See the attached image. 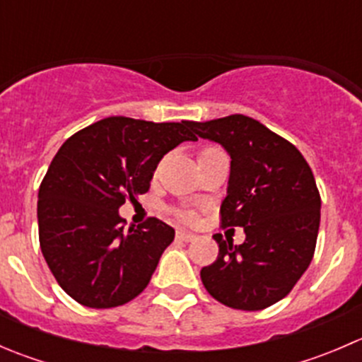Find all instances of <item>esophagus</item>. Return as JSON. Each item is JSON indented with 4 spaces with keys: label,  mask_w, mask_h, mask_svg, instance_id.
<instances>
[{
    "label": "esophagus",
    "mask_w": 362,
    "mask_h": 362,
    "mask_svg": "<svg viewBox=\"0 0 362 362\" xmlns=\"http://www.w3.org/2000/svg\"><path fill=\"white\" fill-rule=\"evenodd\" d=\"M177 240H180V242H194L196 240V235L191 231H177Z\"/></svg>",
    "instance_id": "obj_1"
}]
</instances>
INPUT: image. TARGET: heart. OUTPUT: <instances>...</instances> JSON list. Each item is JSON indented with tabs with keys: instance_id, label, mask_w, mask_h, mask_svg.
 <instances>
[{
	"instance_id": "1",
	"label": "heart",
	"mask_w": 362,
	"mask_h": 362,
	"mask_svg": "<svg viewBox=\"0 0 362 362\" xmlns=\"http://www.w3.org/2000/svg\"><path fill=\"white\" fill-rule=\"evenodd\" d=\"M215 151H218V148H217V147H206V148H203V151L198 154V158H199V156L210 154V152H215ZM177 217L184 218V221H191V218L194 217V214H192V211H189V210H177Z\"/></svg>"
}]
</instances>
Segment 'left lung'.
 I'll use <instances>...</instances> for the list:
<instances>
[{"label": "left lung", "mask_w": 362, "mask_h": 362, "mask_svg": "<svg viewBox=\"0 0 362 362\" xmlns=\"http://www.w3.org/2000/svg\"><path fill=\"white\" fill-rule=\"evenodd\" d=\"M191 129L231 156L222 228H243L245 242L214 235L218 255L202 269L211 298L236 310H264L293 291L313 257L320 194L301 152L252 117L194 122Z\"/></svg>", "instance_id": "obj_1"}]
</instances>
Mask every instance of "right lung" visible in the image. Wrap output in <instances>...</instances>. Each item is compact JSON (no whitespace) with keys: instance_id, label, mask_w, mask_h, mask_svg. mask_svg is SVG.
I'll return each instance as SVG.
<instances>
[{"instance_id":"right-lung-1","label":"right lung","mask_w":362,"mask_h":362,"mask_svg":"<svg viewBox=\"0 0 362 362\" xmlns=\"http://www.w3.org/2000/svg\"><path fill=\"white\" fill-rule=\"evenodd\" d=\"M191 120L107 117L68 138L38 191L42 254L63 291L89 308H113L151 282L175 229L156 217L124 229L119 208L151 189L164 154L198 140Z\"/></svg>"}]
</instances>
